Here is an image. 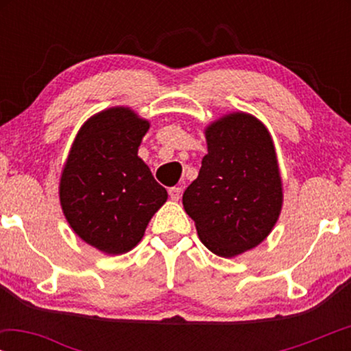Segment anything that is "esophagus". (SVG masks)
I'll use <instances>...</instances> for the list:
<instances>
[{"label":"esophagus","instance_id":"34e87169","mask_svg":"<svg viewBox=\"0 0 351 351\" xmlns=\"http://www.w3.org/2000/svg\"><path fill=\"white\" fill-rule=\"evenodd\" d=\"M180 195H182L180 186H172V189H169V196H171L172 201H179Z\"/></svg>","mask_w":351,"mask_h":351}]
</instances>
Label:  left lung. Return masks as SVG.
<instances>
[{
	"label": "left lung",
	"instance_id": "left-lung-1",
	"mask_svg": "<svg viewBox=\"0 0 351 351\" xmlns=\"http://www.w3.org/2000/svg\"><path fill=\"white\" fill-rule=\"evenodd\" d=\"M208 155L185 190V213L206 247L234 257L268 237L282 191L271 137L251 114L233 113L206 129Z\"/></svg>",
	"mask_w": 351,
	"mask_h": 351
}]
</instances>
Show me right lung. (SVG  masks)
Instances as JSON below:
<instances>
[{"mask_svg": "<svg viewBox=\"0 0 351 351\" xmlns=\"http://www.w3.org/2000/svg\"><path fill=\"white\" fill-rule=\"evenodd\" d=\"M148 121L110 108L80 129L60 179V204L81 239L107 254L141 241L167 191L137 156Z\"/></svg>", "mask_w": 351, "mask_h": 351, "instance_id": "1", "label": "right lung"}]
</instances>
